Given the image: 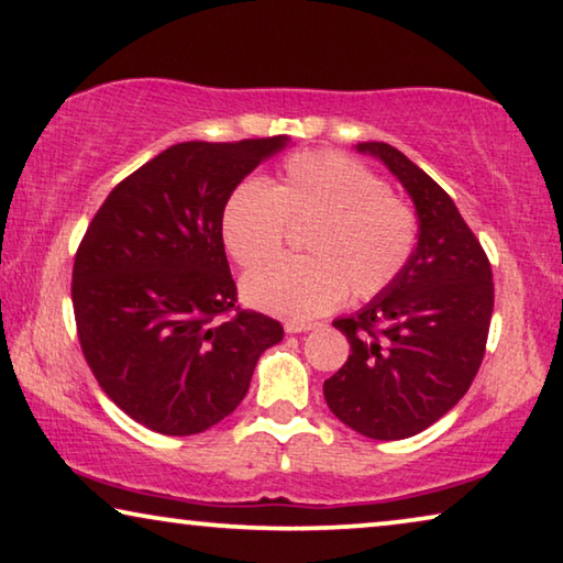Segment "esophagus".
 I'll list each match as a JSON object with an SVG mask.
<instances>
[{"label":"esophagus","instance_id":"34e87169","mask_svg":"<svg viewBox=\"0 0 563 563\" xmlns=\"http://www.w3.org/2000/svg\"><path fill=\"white\" fill-rule=\"evenodd\" d=\"M283 329H285V333H306V331L313 329V323H306V321H285Z\"/></svg>","mask_w":563,"mask_h":563}]
</instances>
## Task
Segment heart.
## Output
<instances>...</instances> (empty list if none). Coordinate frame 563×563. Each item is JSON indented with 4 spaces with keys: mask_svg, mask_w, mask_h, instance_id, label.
I'll return each instance as SVG.
<instances>
[{
    "mask_svg": "<svg viewBox=\"0 0 563 563\" xmlns=\"http://www.w3.org/2000/svg\"><path fill=\"white\" fill-rule=\"evenodd\" d=\"M308 258L279 261L242 283L247 303L290 318L321 316L341 298L372 300L407 271L419 238L415 209L382 176L335 151L290 156L263 187L242 181L222 207V242L245 271L279 252L290 227Z\"/></svg>",
    "mask_w": 563,
    "mask_h": 563,
    "instance_id": "heart-1",
    "label": "heart"
}]
</instances>
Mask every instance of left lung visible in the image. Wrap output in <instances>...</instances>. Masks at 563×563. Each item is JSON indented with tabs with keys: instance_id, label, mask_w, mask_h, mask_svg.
I'll return each instance as SVG.
<instances>
[{
	"instance_id": "8db88e82",
	"label": "left lung",
	"mask_w": 563,
	"mask_h": 563,
	"mask_svg": "<svg viewBox=\"0 0 563 563\" xmlns=\"http://www.w3.org/2000/svg\"><path fill=\"white\" fill-rule=\"evenodd\" d=\"M415 199L419 242L401 278L333 321L351 354L323 382L331 412L372 440H405L448 415L483 364L493 271L481 240L430 174L389 144L364 141Z\"/></svg>"
}]
</instances>
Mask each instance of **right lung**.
<instances>
[{
  "label": "right lung",
  "mask_w": 563,
  "mask_h": 563,
  "mask_svg": "<svg viewBox=\"0 0 563 563\" xmlns=\"http://www.w3.org/2000/svg\"><path fill=\"white\" fill-rule=\"evenodd\" d=\"M285 136L184 141L125 176L82 234L73 310L82 356L115 407L148 430L197 434L245 399L275 318L242 308L222 207Z\"/></svg>",
  "instance_id": "obj_1"
}]
</instances>
